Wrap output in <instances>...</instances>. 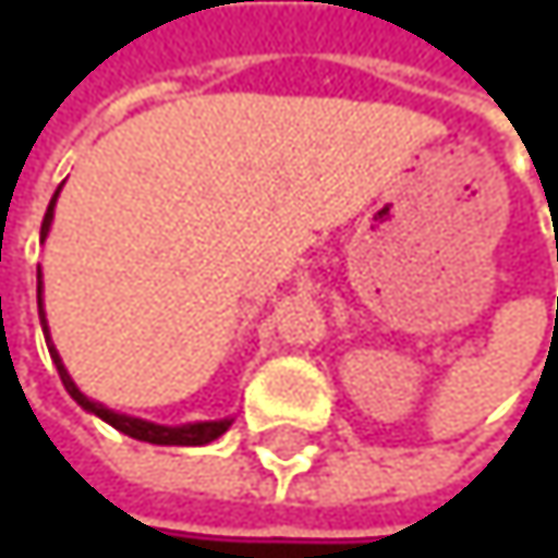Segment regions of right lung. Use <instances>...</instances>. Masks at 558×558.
I'll list each match as a JSON object with an SVG mask.
<instances>
[{"label":"right lung","instance_id":"right-lung-1","mask_svg":"<svg viewBox=\"0 0 558 558\" xmlns=\"http://www.w3.org/2000/svg\"><path fill=\"white\" fill-rule=\"evenodd\" d=\"M57 193H60V186H57ZM57 193L51 196V206H48V213H45V222H41V242L48 239V232H51V222H54V203H57ZM38 316H41V326H45V339H48V352H51V359H54L57 365V375H60V381H63V388L66 393L86 410V413H93V416H99V420H106L109 426H116L119 433H125V436H132V439H142V442H155V446H206V442H213V439H219L229 426H232V420H206V423H183V426H158V423H148V420H138V416H125V413H116V410H109L106 403H96V400H89L83 390L73 385V378L66 375V368H63V362H60V355H57L54 342H51V332H48V319H45V306H41V268H38Z\"/></svg>","mask_w":558,"mask_h":558}]
</instances>
